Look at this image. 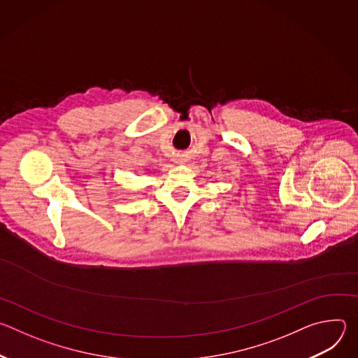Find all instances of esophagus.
I'll list each match as a JSON object with an SVG mask.
<instances>
[{
    "label": "esophagus",
    "mask_w": 358,
    "mask_h": 358,
    "mask_svg": "<svg viewBox=\"0 0 358 358\" xmlns=\"http://www.w3.org/2000/svg\"><path fill=\"white\" fill-rule=\"evenodd\" d=\"M188 159L185 156H177V163H185Z\"/></svg>",
    "instance_id": "obj_1"
}]
</instances>
